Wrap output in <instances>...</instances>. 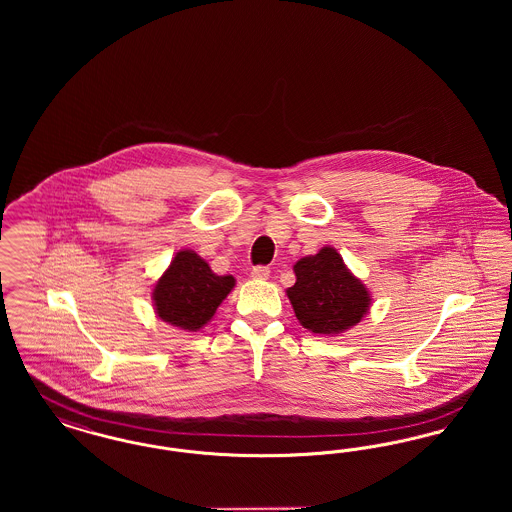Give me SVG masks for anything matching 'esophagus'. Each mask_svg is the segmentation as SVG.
I'll return each instance as SVG.
<instances>
[{
  "mask_svg": "<svg viewBox=\"0 0 512 512\" xmlns=\"http://www.w3.org/2000/svg\"><path fill=\"white\" fill-rule=\"evenodd\" d=\"M268 274H270V268L265 265L251 268V278H255V280H267Z\"/></svg>",
  "mask_w": 512,
  "mask_h": 512,
  "instance_id": "obj_1",
  "label": "esophagus"
}]
</instances>
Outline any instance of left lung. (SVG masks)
I'll return each instance as SVG.
<instances>
[{"label":"left lung","instance_id":"left-lung-1","mask_svg":"<svg viewBox=\"0 0 512 512\" xmlns=\"http://www.w3.org/2000/svg\"><path fill=\"white\" fill-rule=\"evenodd\" d=\"M295 284L288 288L295 317L315 334H340L365 317L370 293L343 265L340 253L322 247L295 263Z\"/></svg>","mask_w":512,"mask_h":512}]
</instances>
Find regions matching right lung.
<instances>
[{
  "label": "right lung",
  "mask_w": 512,
  "mask_h": 512,
  "mask_svg": "<svg viewBox=\"0 0 512 512\" xmlns=\"http://www.w3.org/2000/svg\"><path fill=\"white\" fill-rule=\"evenodd\" d=\"M232 288L234 276H217L197 253L186 249L176 253L169 270L159 278L153 301L165 322L197 332Z\"/></svg>",
  "instance_id": "right-lung-1"
}]
</instances>
